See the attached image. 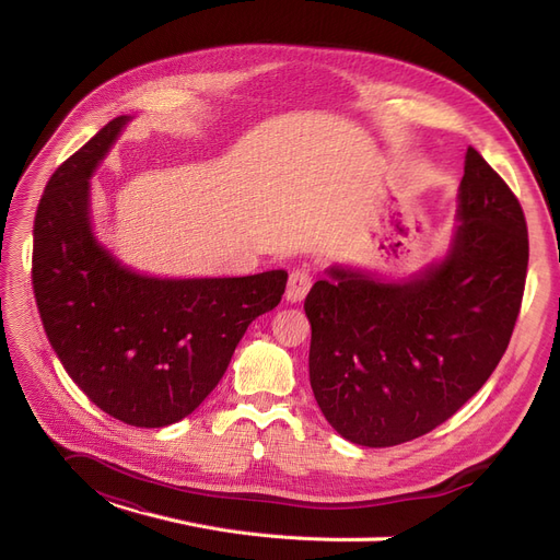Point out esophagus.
Returning a JSON list of instances; mask_svg holds the SVG:
<instances>
[{
  "mask_svg": "<svg viewBox=\"0 0 560 560\" xmlns=\"http://www.w3.org/2000/svg\"><path fill=\"white\" fill-rule=\"evenodd\" d=\"M313 284V278L311 273H306V270H292L290 276V282H287V292H284V299L290 303H299L306 299L308 290Z\"/></svg>",
  "mask_w": 560,
  "mask_h": 560,
  "instance_id": "1",
  "label": "esophagus"
}]
</instances>
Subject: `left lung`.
Listing matches in <instances>:
<instances>
[{
	"label": "left lung",
	"mask_w": 560,
	"mask_h": 560,
	"mask_svg": "<svg viewBox=\"0 0 560 560\" xmlns=\"http://www.w3.org/2000/svg\"><path fill=\"white\" fill-rule=\"evenodd\" d=\"M446 259L409 282L329 268L303 303L311 387L329 425L385 448L446 422L493 374L521 311L528 226L514 191L469 147Z\"/></svg>",
	"instance_id": "8db88e82"
}]
</instances>
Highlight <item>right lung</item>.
<instances>
[{
  "mask_svg": "<svg viewBox=\"0 0 560 560\" xmlns=\"http://www.w3.org/2000/svg\"><path fill=\"white\" fill-rule=\"evenodd\" d=\"M126 124L116 116L48 179L32 287L48 341L83 395L126 425L165 428L222 381L249 322L280 303L287 273L163 280L118 264L93 238L89 191Z\"/></svg>",
  "mask_w": 560,
  "mask_h": 560,
  "instance_id": "add662e5",
  "label": "right lung"
}]
</instances>
